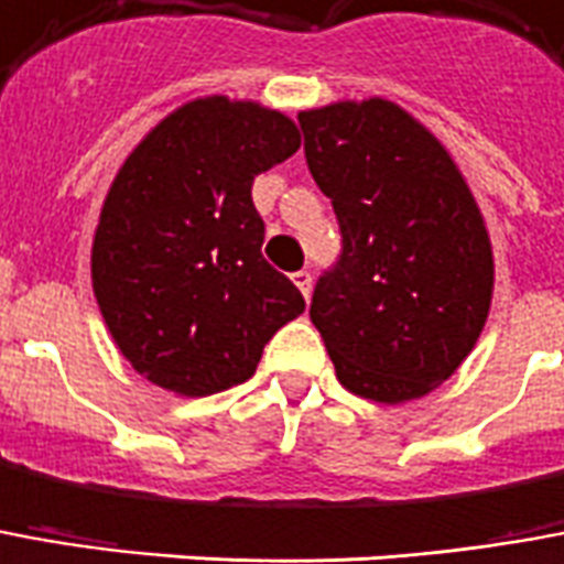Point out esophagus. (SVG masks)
I'll list each match as a JSON object with an SVG mask.
<instances>
[{
	"label": "esophagus",
	"instance_id": "34e87169",
	"mask_svg": "<svg viewBox=\"0 0 564 564\" xmlns=\"http://www.w3.org/2000/svg\"><path fill=\"white\" fill-rule=\"evenodd\" d=\"M311 281H314V278H311V271H295L293 274V283L295 286H299V290H302V295H305V299H308L311 295Z\"/></svg>",
	"mask_w": 564,
	"mask_h": 564
}]
</instances>
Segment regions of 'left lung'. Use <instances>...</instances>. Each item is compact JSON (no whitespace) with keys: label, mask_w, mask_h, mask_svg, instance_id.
Segmentation results:
<instances>
[{"label":"left lung","mask_w":564,"mask_h":564,"mask_svg":"<svg viewBox=\"0 0 564 564\" xmlns=\"http://www.w3.org/2000/svg\"><path fill=\"white\" fill-rule=\"evenodd\" d=\"M299 128L341 231L311 323L350 393L419 400L486 326L495 262L482 214L440 140L400 106L333 104L299 112Z\"/></svg>","instance_id":"8db88e82"}]
</instances>
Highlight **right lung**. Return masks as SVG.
Wrapping results in <instances>:
<instances>
[{
  "label": "right lung",
  "instance_id": "add662e5",
  "mask_svg": "<svg viewBox=\"0 0 564 564\" xmlns=\"http://www.w3.org/2000/svg\"><path fill=\"white\" fill-rule=\"evenodd\" d=\"M295 149L281 112L204 97L164 118L118 171L90 278L118 350L152 384L183 397L235 388L305 311L265 262L253 207L256 176Z\"/></svg>",
  "mask_w": 564,
  "mask_h": 564
}]
</instances>
